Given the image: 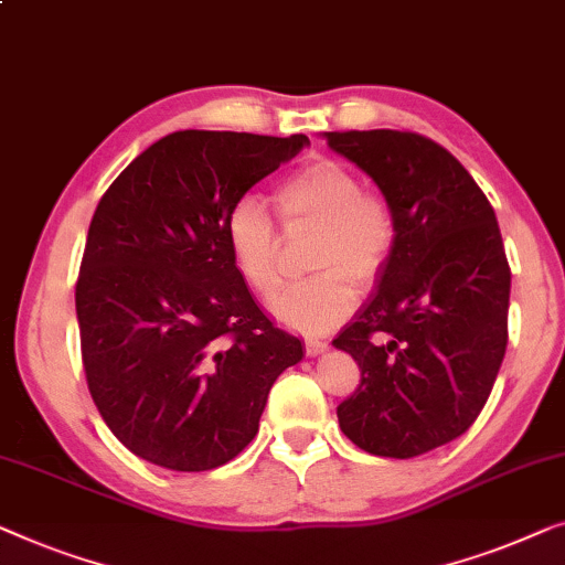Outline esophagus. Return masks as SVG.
Wrapping results in <instances>:
<instances>
[{"label": "esophagus", "instance_id": "1", "mask_svg": "<svg viewBox=\"0 0 565 565\" xmlns=\"http://www.w3.org/2000/svg\"><path fill=\"white\" fill-rule=\"evenodd\" d=\"M329 349V341L326 339H306V354L308 356H318Z\"/></svg>", "mask_w": 565, "mask_h": 565}]
</instances>
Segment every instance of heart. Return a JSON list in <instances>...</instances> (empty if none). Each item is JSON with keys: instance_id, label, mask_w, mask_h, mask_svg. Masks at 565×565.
Masks as SVG:
<instances>
[{"instance_id": "b5f03b06", "label": "heart", "mask_w": 565, "mask_h": 565, "mask_svg": "<svg viewBox=\"0 0 565 565\" xmlns=\"http://www.w3.org/2000/svg\"><path fill=\"white\" fill-rule=\"evenodd\" d=\"M288 232L316 226L310 249L316 275L277 288L269 313L300 333H323L341 323L356 302V286L370 288L387 267L397 242L395 211L382 195L364 193L354 170L331 158L298 168L277 191ZM226 247L249 288L269 290L280 273V236L265 201L244 193L224 222Z\"/></svg>"}]
</instances>
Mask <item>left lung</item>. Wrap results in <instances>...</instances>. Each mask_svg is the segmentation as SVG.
<instances>
[{
	"mask_svg": "<svg viewBox=\"0 0 565 565\" xmlns=\"http://www.w3.org/2000/svg\"><path fill=\"white\" fill-rule=\"evenodd\" d=\"M397 218L377 290L333 339L362 370L339 425L366 454L413 459L479 418L507 349L510 265L492 203L459 160L397 129L323 132Z\"/></svg>",
	"mask_w": 565,
	"mask_h": 565,
	"instance_id": "left-lung-1",
	"label": "left lung"
}]
</instances>
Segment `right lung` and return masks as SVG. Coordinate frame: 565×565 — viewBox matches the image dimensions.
<instances>
[{
  "mask_svg": "<svg viewBox=\"0 0 565 565\" xmlns=\"http://www.w3.org/2000/svg\"><path fill=\"white\" fill-rule=\"evenodd\" d=\"M310 145L306 135L183 129L121 170L88 226L76 282L81 356L104 423L173 471L232 461L269 387L302 359L234 267L232 203Z\"/></svg>",
  "mask_w": 565,
  "mask_h": 565,
  "instance_id": "right-lung-1",
  "label": "right lung"
}]
</instances>
